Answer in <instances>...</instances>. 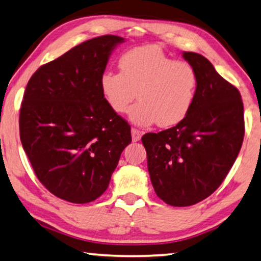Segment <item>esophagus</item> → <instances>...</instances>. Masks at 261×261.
Returning <instances> with one entry per match:
<instances>
[{
    "mask_svg": "<svg viewBox=\"0 0 261 261\" xmlns=\"http://www.w3.org/2000/svg\"><path fill=\"white\" fill-rule=\"evenodd\" d=\"M131 136H132V140H134V142H138V140H140V138H142V132L137 129H135V127H132Z\"/></svg>",
    "mask_w": 261,
    "mask_h": 261,
    "instance_id": "1",
    "label": "esophagus"
}]
</instances>
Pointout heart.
<instances>
[{
	"label": "heart",
	"mask_w": 261,
	"mask_h": 261,
	"mask_svg": "<svg viewBox=\"0 0 261 261\" xmlns=\"http://www.w3.org/2000/svg\"><path fill=\"white\" fill-rule=\"evenodd\" d=\"M118 67L119 73L105 71L98 80L102 96L114 113H125L137 94L138 102L129 111L136 125L156 123L169 127L187 117L198 85L193 65L175 61L156 45H143L124 52Z\"/></svg>",
	"instance_id": "obj_1"
}]
</instances>
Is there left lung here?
I'll return each mask as SVG.
<instances>
[{
	"label": "left lung",
	"mask_w": 261,
	"mask_h": 261,
	"mask_svg": "<svg viewBox=\"0 0 261 261\" xmlns=\"http://www.w3.org/2000/svg\"><path fill=\"white\" fill-rule=\"evenodd\" d=\"M182 57L198 76L192 109L175 126L142 138L154 192L173 206L195 204L220 187L245 132L239 90L203 56L184 52Z\"/></svg>",
	"instance_id": "1"
}]
</instances>
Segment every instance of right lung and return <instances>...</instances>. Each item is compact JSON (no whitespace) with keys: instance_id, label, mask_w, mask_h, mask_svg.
I'll list each match as a JSON object with an SVG mask.
<instances>
[{"instance_id":"obj_1","label":"right lung","mask_w":261,"mask_h":261,"mask_svg":"<svg viewBox=\"0 0 261 261\" xmlns=\"http://www.w3.org/2000/svg\"><path fill=\"white\" fill-rule=\"evenodd\" d=\"M114 35L86 40L37 69L19 111V136L37 177L53 195L88 203L108 188L131 129L103 98L98 80Z\"/></svg>"}]
</instances>
